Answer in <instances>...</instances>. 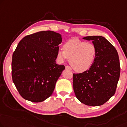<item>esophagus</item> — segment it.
Segmentation results:
<instances>
[{
  "mask_svg": "<svg viewBox=\"0 0 127 127\" xmlns=\"http://www.w3.org/2000/svg\"><path fill=\"white\" fill-rule=\"evenodd\" d=\"M65 68L68 69H71V67L69 65H66L65 66Z\"/></svg>",
  "mask_w": 127,
  "mask_h": 127,
  "instance_id": "obj_1",
  "label": "esophagus"
}]
</instances>
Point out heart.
I'll use <instances>...</instances> for the list:
<instances>
[{
	"label": "heart",
	"instance_id": "1",
	"mask_svg": "<svg viewBox=\"0 0 127 127\" xmlns=\"http://www.w3.org/2000/svg\"><path fill=\"white\" fill-rule=\"evenodd\" d=\"M63 50L59 49L58 56L61 61L67 59L75 71H87L95 61L97 51L95 45L78 39H71L63 45Z\"/></svg>",
	"mask_w": 127,
	"mask_h": 127
}]
</instances>
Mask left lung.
Returning a JSON list of instances; mask_svg holds the SVG:
<instances>
[{
    "label": "left lung",
    "mask_w": 127,
    "mask_h": 127,
    "mask_svg": "<svg viewBox=\"0 0 127 127\" xmlns=\"http://www.w3.org/2000/svg\"><path fill=\"white\" fill-rule=\"evenodd\" d=\"M92 40L97 48V56L87 71L73 74V90L77 99L87 105H103L114 95L120 74L118 52L101 36L83 37Z\"/></svg>",
    "instance_id": "left-lung-1"
}]
</instances>
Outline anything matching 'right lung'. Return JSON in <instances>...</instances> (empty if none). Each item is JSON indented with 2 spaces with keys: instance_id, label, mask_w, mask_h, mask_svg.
Masks as SVG:
<instances>
[{
  "instance_id": "obj_1",
  "label": "right lung",
  "mask_w": 127,
  "mask_h": 127,
  "mask_svg": "<svg viewBox=\"0 0 127 127\" xmlns=\"http://www.w3.org/2000/svg\"><path fill=\"white\" fill-rule=\"evenodd\" d=\"M60 33L40 31L24 37L12 55V77L19 93L24 99L38 103L51 95L63 65L56 63Z\"/></svg>"
}]
</instances>
